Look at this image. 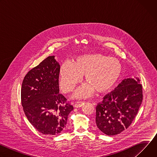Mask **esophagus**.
I'll use <instances>...</instances> for the list:
<instances>
[{
	"label": "esophagus",
	"instance_id": "obj_1",
	"mask_svg": "<svg viewBox=\"0 0 157 157\" xmlns=\"http://www.w3.org/2000/svg\"><path fill=\"white\" fill-rule=\"evenodd\" d=\"M84 104V101H77V102H75V106L76 107H81Z\"/></svg>",
	"mask_w": 157,
	"mask_h": 157
}]
</instances>
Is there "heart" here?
<instances>
[{"instance_id": "heart-1", "label": "heart", "mask_w": 157, "mask_h": 157, "mask_svg": "<svg viewBox=\"0 0 157 157\" xmlns=\"http://www.w3.org/2000/svg\"><path fill=\"white\" fill-rule=\"evenodd\" d=\"M122 72V64L116 58L100 53L84 55L77 57L73 63L66 62L61 66L59 84L64 93L71 92L85 75L88 85L80 87L75 93L76 97L84 98L93 89L98 93L108 91L118 81Z\"/></svg>"}]
</instances>
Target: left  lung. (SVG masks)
I'll list each match as a JSON object with an SVG mask.
<instances>
[{"mask_svg":"<svg viewBox=\"0 0 157 157\" xmlns=\"http://www.w3.org/2000/svg\"><path fill=\"white\" fill-rule=\"evenodd\" d=\"M96 107L98 127L107 136H116L127 129L138 113L143 100L139 78L124 79L107 94Z\"/></svg>","mask_w":157,"mask_h":157,"instance_id":"obj_1","label":"left lung"}]
</instances>
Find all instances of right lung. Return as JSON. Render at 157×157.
<instances>
[{
	"label": "right lung",
	"mask_w": 157,
	"mask_h": 157,
	"mask_svg": "<svg viewBox=\"0 0 157 157\" xmlns=\"http://www.w3.org/2000/svg\"><path fill=\"white\" fill-rule=\"evenodd\" d=\"M54 56L47 57L25 75L21 102L25 116L40 133L55 136L66 127L73 106L60 93V66Z\"/></svg>",
	"instance_id": "right-lung-1"
}]
</instances>
